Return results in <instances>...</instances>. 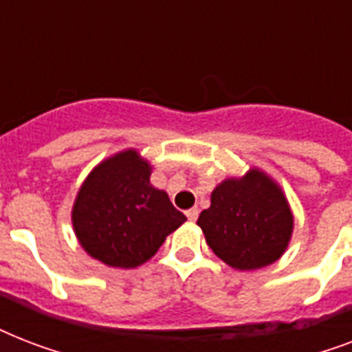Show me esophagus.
<instances>
[{"instance_id":"1","label":"esophagus","mask_w":352,"mask_h":352,"mask_svg":"<svg viewBox=\"0 0 352 352\" xmlns=\"http://www.w3.org/2000/svg\"><path fill=\"white\" fill-rule=\"evenodd\" d=\"M186 217H188V219H190V221H195V219H197V217H199V210H197V208H190V210H188V212H186Z\"/></svg>"}]
</instances>
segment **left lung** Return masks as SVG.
I'll return each instance as SVG.
<instances>
[{"label":"left lung","instance_id":"left-lung-1","mask_svg":"<svg viewBox=\"0 0 352 352\" xmlns=\"http://www.w3.org/2000/svg\"><path fill=\"white\" fill-rule=\"evenodd\" d=\"M197 225L219 259L235 270L272 265L289 248L294 215L281 186L259 168L214 188Z\"/></svg>","mask_w":352,"mask_h":352}]
</instances>
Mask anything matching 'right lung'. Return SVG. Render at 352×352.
Returning <instances> with one entry per match:
<instances>
[{"mask_svg":"<svg viewBox=\"0 0 352 352\" xmlns=\"http://www.w3.org/2000/svg\"><path fill=\"white\" fill-rule=\"evenodd\" d=\"M153 166L137 149L96 164L74 199L71 221L80 246L113 268H137L186 221L164 190L149 182Z\"/></svg>","mask_w":352,"mask_h":352,"instance_id":"obj_1","label":"right lung"}]
</instances>
